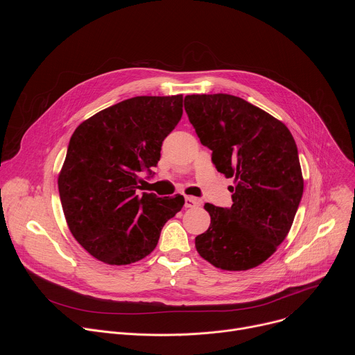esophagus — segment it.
I'll list each match as a JSON object with an SVG mask.
<instances>
[{
	"label": "esophagus",
	"instance_id": "obj_1",
	"mask_svg": "<svg viewBox=\"0 0 355 355\" xmlns=\"http://www.w3.org/2000/svg\"><path fill=\"white\" fill-rule=\"evenodd\" d=\"M185 208H195L200 205V200L195 196H185Z\"/></svg>",
	"mask_w": 355,
	"mask_h": 355
}]
</instances>
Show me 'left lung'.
<instances>
[{
  "instance_id": "obj_1",
  "label": "left lung",
  "mask_w": 355,
  "mask_h": 355,
  "mask_svg": "<svg viewBox=\"0 0 355 355\" xmlns=\"http://www.w3.org/2000/svg\"><path fill=\"white\" fill-rule=\"evenodd\" d=\"M184 108L216 170L234 178L230 208L205 204L211 225L195 247L218 268H254L284 241L300 204L296 143L282 122L234 95H187Z\"/></svg>"
}]
</instances>
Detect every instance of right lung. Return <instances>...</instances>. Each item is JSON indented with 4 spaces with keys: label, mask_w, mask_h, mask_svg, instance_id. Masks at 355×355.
Instances as JSON below:
<instances>
[{
    "label": "right lung",
    "mask_w": 355,
    "mask_h": 355,
    "mask_svg": "<svg viewBox=\"0 0 355 355\" xmlns=\"http://www.w3.org/2000/svg\"><path fill=\"white\" fill-rule=\"evenodd\" d=\"M182 116V95L135 96L101 111L73 133L59 175L74 239L99 261L123 266L148 256L184 196L143 192L164 139Z\"/></svg>",
    "instance_id": "1"
}]
</instances>
